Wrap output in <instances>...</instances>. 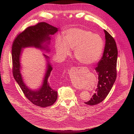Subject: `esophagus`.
<instances>
[{"label":"esophagus","instance_id":"1","mask_svg":"<svg viewBox=\"0 0 134 134\" xmlns=\"http://www.w3.org/2000/svg\"><path fill=\"white\" fill-rule=\"evenodd\" d=\"M75 87H76V88H79V89H80V88L79 87H78L77 86H75Z\"/></svg>","mask_w":134,"mask_h":134}]
</instances>
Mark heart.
<instances>
[{
	"label": "heart",
	"instance_id": "heart-1",
	"mask_svg": "<svg viewBox=\"0 0 134 134\" xmlns=\"http://www.w3.org/2000/svg\"><path fill=\"white\" fill-rule=\"evenodd\" d=\"M57 54L65 58L74 49L75 58L81 63L91 65L96 63L102 54L103 42L98 34L80 28L68 30L63 36L57 38L55 44Z\"/></svg>",
	"mask_w": 134,
	"mask_h": 134
}]
</instances>
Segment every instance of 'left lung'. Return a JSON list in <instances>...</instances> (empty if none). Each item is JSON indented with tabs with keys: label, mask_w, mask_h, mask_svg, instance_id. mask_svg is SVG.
Listing matches in <instances>:
<instances>
[{
	"label": "left lung",
	"mask_w": 134,
	"mask_h": 134,
	"mask_svg": "<svg viewBox=\"0 0 134 134\" xmlns=\"http://www.w3.org/2000/svg\"><path fill=\"white\" fill-rule=\"evenodd\" d=\"M105 44L103 55L95 68L98 84L95 93L85 104L94 105L103 101L109 93L117 77L118 50L114 38L105 30Z\"/></svg>",
	"instance_id": "1"
}]
</instances>
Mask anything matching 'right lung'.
I'll return each mask as SVG.
<instances>
[{
  "label": "right lung",
  "instance_id": "add662e5",
  "mask_svg": "<svg viewBox=\"0 0 134 134\" xmlns=\"http://www.w3.org/2000/svg\"><path fill=\"white\" fill-rule=\"evenodd\" d=\"M55 27L47 23L40 22L27 27L22 32L17 35L14 39L12 48L13 74L15 81L20 86L26 98L33 104L40 107L52 105L56 101L58 97L57 91L53 88L48 81L52 67L48 64V68L41 87L36 91L30 90L23 81L20 72L21 65L20 57L22 48L34 47L46 49L42 44L46 41L49 43L50 35H53L58 31ZM47 59L49 57L44 54Z\"/></svg>",
  "mask_w": 134,
  "mask_h": 134
}]
</instances>
